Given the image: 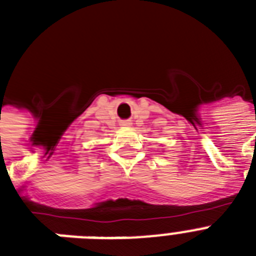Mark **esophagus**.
Listing matches in <instances>:
<instances>
[{"label":"esophagus","mask_w":256,"mask_h":256,"mask_svg":"<svg viewBox=\"0 0 256 256\" xmlns=\"http://www.w3.org/2000/svg\"><path fill=\"white\" fill-rule=\"evenodd\" d=\"M130 124H132V122H128V120H124V122H120V126H124V128H126V126H130Z\"/></svg>","instance_id":"obj_1"}]
</instances>
